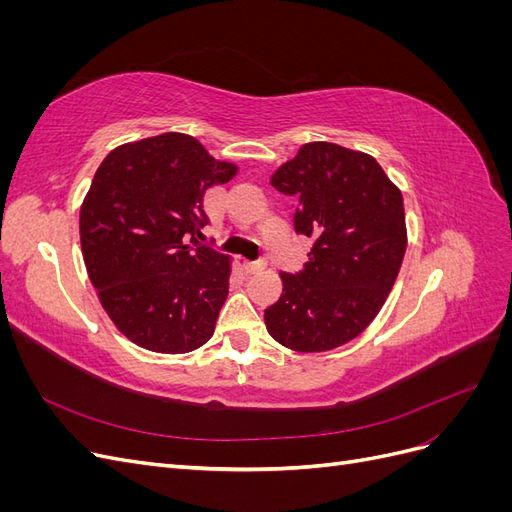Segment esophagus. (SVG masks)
<instances>
[{"mask_svg": "<svg viewBox=\"0 0 512 512\" xmlns=\"http://www.w3.org/2000/svg\"><path fill=\"white\" fill-rule=\"evenodd\" d=\"M265 267H267V260H265V258L245 262V271H247V273H258V271H262Z\"/></svg>", "mask_w": 512, "mask_h": 512, "instance_id": "1", "label": "esophagus"}]
</instances>
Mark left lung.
<instances>
[{"instance_id":"1","label":"left lung","mask_w":512,"mask_h":512,"mask_svg":"<svg viewBox=\"0 0 512 512\" xmlns=\"http://www.w3.org/2000/svg\"><path fill=\"white\" fill-rule=\"evenodd\" d=\"M271 185L299 198L294 230L314 245L299 273H282L267 331L290 350H333L369 327L397 280L404 198L376 158L335 143L303 145Z\"/></svg>"}]
</instances>
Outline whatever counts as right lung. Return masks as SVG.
I'll return each instance as SVG.
<instances>
[{
  "mask_svg": "<svg viewBox=\"0 0 512 512\" xmlns=\"http://www.w3.org/2000/svg\"><path fill=\"white\" fill-rule=\"evenodd\" d=\"M235 175L179 132L121 145L98 166L79 222L85 267L108 318L141 348L183 354L213 335L230 260L198 243L203 196Z\"/></svg>",
  "mask_w": 512,
  "mask_h": 512,
  "instance_id": "right-lung-1",
  "label": "right lung"
}]
</instances>
